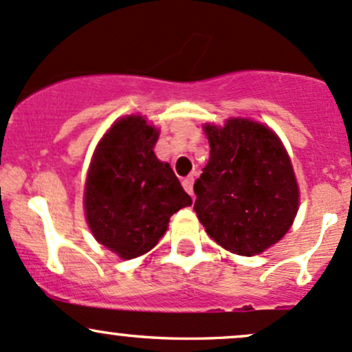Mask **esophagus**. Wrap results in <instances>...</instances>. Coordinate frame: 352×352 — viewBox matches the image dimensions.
<instances>
[{"mask_svg":"<svg viewBox=\"0 0 352 352\" xmlns=\"http://www.w3.org/2000/svg\"><path fill=\"white\" fill-rule=\"evenodd\" d=\"M193 181H195L193 176H188L183 179V188L191 195V197H193Z\"/></svg>","mask_w":352,"mask_h":352,"instance_id":"34e87169","label":"esophagus"}]
</instances>
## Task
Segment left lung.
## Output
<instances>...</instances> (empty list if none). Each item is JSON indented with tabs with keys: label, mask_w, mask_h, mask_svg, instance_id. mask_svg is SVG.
Wrapping results in <instances>:
<instances>
[{
	"label": "left lung",
	"mask_w": 352,
	"mask_h": 352,
	"mask_svg": "<svg viewBox=\"0 0 352 352\" xmlns=\"http://www.w3.org/2000/svg\"><path fill=\"white\" fill-rule=\"evenodd\" d=\"M210 161L195 181L193 210L206 234L227 251L254 256L276 244L298 212V184L276 133L232 118L206 125Z\"/></svg>",
	"instance_id": "obj_1"
}]
</instances>
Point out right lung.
I'll return each instance as SVG.
<instances>
[{
  "instance_id": "1",
  "label": "right lung",
  "mask_w": 352,
  "mask_h": 352,
  "mask_svg": "<svg viewBox=\"0 0 352 352\" xmlns=\"http://www.w3.org/2000/svg\"><path fill=\"white\" fill-rule=\"evenodd\" d=\"M157 137L142 117L122 118L98 144L86 179L89 229L123 259L151 251L173 213L191 205L168 162L155 157Z\"/></svg>"
}]
</instances>
